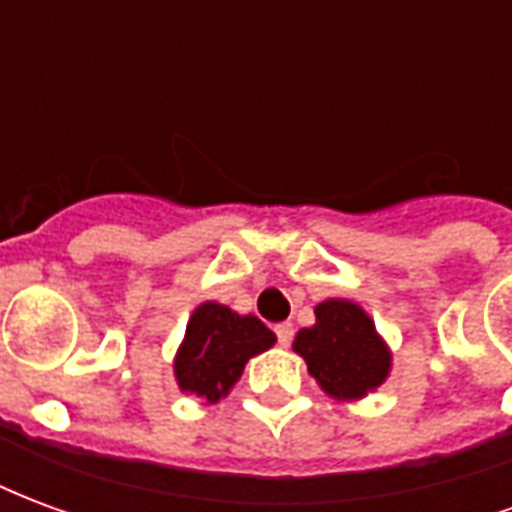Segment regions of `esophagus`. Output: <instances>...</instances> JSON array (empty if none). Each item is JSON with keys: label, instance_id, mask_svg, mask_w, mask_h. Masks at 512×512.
Instances as JSON below:
<instances>
[{"label": "esophagus", "instance_id": "obj_1", "mask_svg": "<svg viewBox=\"0 0 512 512\" xmlns=\"http://www.w3.org/2000/svg\"><path fill=\"white\" fill-rule=\"evenodd\" d=\"M274 334H277L279 345L293 343V326H290V323H277V326H274Z\"/></svg>", "mask_w": 512, "mask_h": 512}]
</instances>
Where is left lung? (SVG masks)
I'll return each instance as SVG.
<instances>
[{
    "instance_id": "1",
    "label": "left lung",
    "mask_w": 512,
    "mask_h": 512,
    "mask_svg": "<svg viewBox=\"0 0 512 512\" xmlns=\"http://www.w3.org/2000/svg\"><path fill=\"white\" fill-rule=\"evenodd\" d=\"M318 323L296 334V354L304 356L310 376L337 400H354L384 384L389 351L362 307L332 299L315 307Z\"/></svg>"
}]
</instances>
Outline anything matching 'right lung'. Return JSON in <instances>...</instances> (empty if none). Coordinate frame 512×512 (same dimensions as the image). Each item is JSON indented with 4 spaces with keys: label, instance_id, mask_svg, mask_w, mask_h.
<instances>
[{
    "label": "right lung",
    "instance_id": "right-lung-1",
    "mask_svg": "<svg viewBox=\"0 0 512 512\" xmlns=\"http://www.w3.org/2000/svg\"><path fill=\"white\" fill-rule=\"evenodd\" d=\"M274 340V332L255 315H238L208 301L194 310L186 326V340L175 359V378L183 392L216 403L238 384L246 362L268 351Z\"/></svg>",
    "mask_w": 512,
    "mask_h": 512
}]
</instances>
